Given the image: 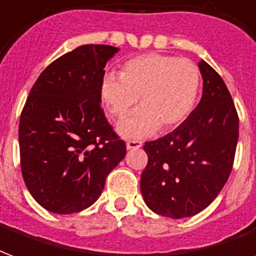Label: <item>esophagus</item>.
<instances>
[{"label": "esophagus", "mask_w": 256, "mask_h": 256, "mask_svg": "<svg viewBox=\"0 0 256 256\" xmlns=\"http://www.w3.org/2000/svg\"><path fill=\"white\" fill-rule=\"evenodd\" d=\"M142 146V142L141 141H128L126 142V148L128 150H133V149H138V148Z\"/></svg>", "instance_id": "34e87169"}]
</instances>
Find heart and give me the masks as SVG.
<instances>
[{
	"instance_id": "1",
	"label": "heart",
	"mask_w": 256,
	"mask_h": 256,
	"mask_svg": "<svg viewBox=\"0 0 256 256\" xmlns=\"http://www.w3.org/2000/svg\"><path fill=\"white\" fill-rule=\"evenodd\" d=\"M120 77L106 74L100 99L110 115L122 119L137 104L141 108L118 124L124 138H142L157 128L170 132L184 122L196 107L200 72L190 60L162 54H145L128 60Z\"/></svg>"
}]
</instances>
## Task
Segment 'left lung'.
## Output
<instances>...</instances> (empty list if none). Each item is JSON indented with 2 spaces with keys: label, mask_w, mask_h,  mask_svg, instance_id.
Wrapping results in <instances>:
<instances>
[{
  "label": "left lung",
  "mask_w": 256,
  "mask_h": 256,
  "mask_svg": "<svg viewBox=\"0 0 256 256\" xmlns=\"http://www.w3.org/2000/svg\"><path fill=\"white\" fill-rule=\"evenodd\" d=\"M200 104L172 133L145 142L148 166L141 194L154 213L170 218L198 214L228 180L239 138V116L226 85L209 64Z\"/></svg>",
  "instance_id": "left-lung-1"
}]
</instances>
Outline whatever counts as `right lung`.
I'll return each mask as SVG.
<instances>
[{"label": "right lung", "instance_id": "add662e5", "mask_svg": "<svg viewBox=\"0 0 256 256\" xmlns=\"http://www.w3.org/2000/svg\"><path fill=\"white\" fill-rule=\"evenodd\" d=\"M118 48L84 44L47 66L32 86L18 126L22 174L34 200L51 213L90 208L126 144L102 110L104 68Z\"/></svg>", "mask_w": 256, "mask_h": 256}]
</instances>
